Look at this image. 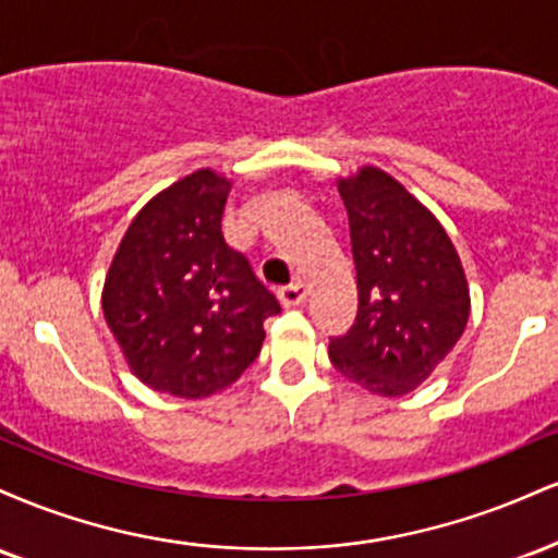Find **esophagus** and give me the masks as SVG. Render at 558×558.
<instances>
[{"instance_id": "esophagus-1", "label": "esophagus", "mask_w": 558, "mask_h": 558, "mask_svg": "<svg viewBox=\"0 0 558 558\" xmlns=\"http://www.w3.org/2000/svg\"><path fill=\"white\" fill-rule=\"evenodd\" d=\"M278 299H280V304L286 306V310L304 304V301H306V286L301 283V280H296V283L283 288V291L278 293Z\"/></svg>"}]
</instances>
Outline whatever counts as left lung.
I'll return each mask as SVG.
<instances>
[{"mask_svg": "<svg viewBox=\"0 0 558 558\" xmlns=\"http://www.w3.org/2000/svg\"><path fill=\"white\" fill-rule=\"evenodd\" d=\"M349 215L360 310L330 338L332 367L399 399L430 377L470 319V286L451 239L420 198L380 168L338 181Z\"/></svg>", "mask_w": 558, "mask_h": 558, "instance_id": "8db88e82", "label": "left lung"}]
</instances>
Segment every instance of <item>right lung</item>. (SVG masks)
<instances>
[{
  "mask_svg": "<svg viewBox=\"0 0 558 558\" xmlns=\"http://www.w3.org/2000/svg\"><path fill=\"white\" fill-rule=\"evenodd\" d=\"M228 178L204 168L159 191L128 226L101 310L144 386L207 399L259 356L278 299L222 239Z\"/></svg>",
  "mask_w": 558,
  "mask_h": 558,
  "instance_id": "1",
  "label": "right lung"
}]
</instances>
